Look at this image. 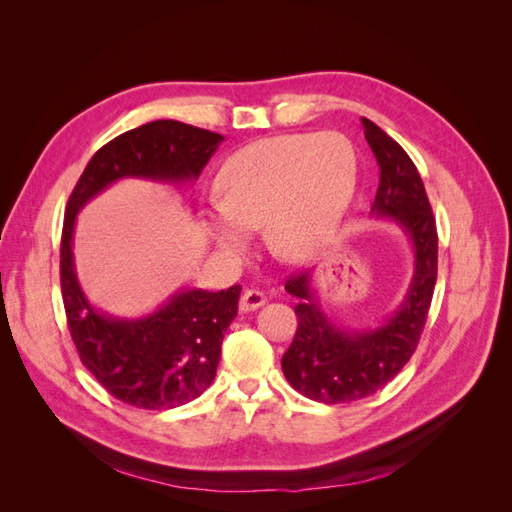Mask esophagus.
<instances>
[{
  "mask_svg": "<svg viewBox=\"0 0 512 512\" xmlns=\"http://www.w3.org/2000/svg\"><path fill=\"white\" fill-rule=\"evenodd\" d=\"M265 294L260 290H243L241 297H239V309L241 312H252V309H258L260 305H265Z\"/></svg>",
  "mask_w": 512,
  "mask_h": 512,
  "instance_id": "esophagus-1",
  "label": "esophagus"
}]
</instances>
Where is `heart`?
<instances>
[{
	"label": "heart",
	"instance_id": "b5f03b06",
	"mask_svg": "<svg viewBox=\"0 0 512 512\" xmlns=\"http://www.w3.org/2000/svg\"><path fill=\"white\" fill-rule=\"evenodd\" d=\"M356 156L337 132L260 138L228 156L218 196L205 211L224 252H241L250 230H265L271 252L305 260L329 243L352 203Z\"/></svg>",
	"mask_w": 512,
	"mask_h": 512
}]
</instances>
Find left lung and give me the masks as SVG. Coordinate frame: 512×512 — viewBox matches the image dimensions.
Segmentation results:
<instances>
[{
  "instance_id": "1",
  "label": "left lung",
  "mask_w": 512,
  "mask_h": 512,
  "mask_svg": "<svg viewBox=\"0 0 512 512\" xmlns=\"http://www.w3.org/2000/svg\"><path fill=\"white\" fill-rule=\"evenodd\" d=\"M363 128L380 166L371 215L391 218L406 230L414 247V275L397 312L367 331H344L324 316L312 273L288 277L286 290L299 299L294 305L299 327L282 356L284 376L294 391L329 406L374 395L410 361L438 277V230L421 175L408 153L374 121L363 117Z\"/></svg>"
}]
</instances>
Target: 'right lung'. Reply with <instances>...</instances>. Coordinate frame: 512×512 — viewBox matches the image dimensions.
I'll return each instance as SVG.
<instances>
[{
  "instance_id": "right-lung-1",
  "label": "right lung",
  "mask_w": 512,
  "mask_h": 512,
  "mask_svg": "<svg viewBox=\"0 0 512 512\" xmlns=\"http://www.w3.org/2000/svg\"><path fill=\"white\" fill-rule=\"evenodd\" d=\"M222 141V134L173 119L145 123L98 149L68 198L59 275L72 342L104 389L134 408H177L209 389L224 333L237 316L241 286L220 292L181 290L158 312L136 320L100 314L85 299L74 273L76 213L123 177L198 179Z\"/></svg>"
}]
</instances>
